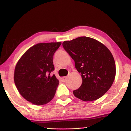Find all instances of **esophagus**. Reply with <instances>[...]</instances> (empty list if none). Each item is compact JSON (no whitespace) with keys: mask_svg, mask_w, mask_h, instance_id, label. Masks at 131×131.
Wrapping results in <instances>:
<instances>
[{"mask_svg":"<svg viewBox=\"0 0 131 131\" xmlns=\"http://www.w3.org/2000/svg\"><path fill=\"white\" fill-rule=\"evenodd\" d=\"M61 79L63 81H65L66 80V79H67V77H66V76L65 77H62L61 78Z\"/></svg>","mask_w":131,"mask_h":131,"instance_id":"34e87169","label":"esophagus"}]
</instances>
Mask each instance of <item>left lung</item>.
<instances>
[{"instance_id":"8db88e82","label":"left lung","mask_w":131,"mask_h":131,"mask_svg":"<svg viewBox=\"0 0 131 131\" xmlns=\"http://www.w3.org/2000/svg\"><path fill=\"white\" fill-rule=\"evenodd\" d=\"M64 49L73 59L83 80L79 89L73 91L83 101L100 98L112 85L116 76V64L110 50L91 37H79L62 43Z\"/></svg>"}]
</instances>
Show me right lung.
<instances>
[{
  "instance_id": "right-lung-1",
  "label": "right lung",
  "mask_w": 131,
  "mask_h": 131,
  "mask_svg": "<svg viewBox=\"0 0 131 131\" xmlns=\"http://www.w3.org/2000/svg\"><path fill=\"white\" fill-rule=\"evenodd\" d=\"M61 42L35 44L23 55L15 66L14 80L24 98L36 105L52 100L59 80L51 73L54 70L53 56Z\"/></svg>"
}]
</instances>
